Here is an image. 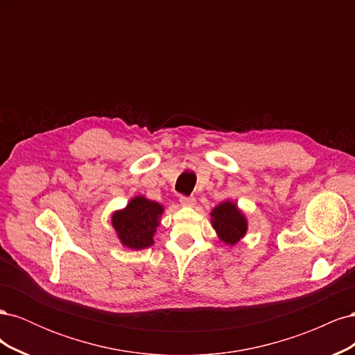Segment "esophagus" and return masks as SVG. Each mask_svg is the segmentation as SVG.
Masks as SVG:
<instances>
[{
    "instance_id": "esophagus-1",
    "label": "esophagus",
    "mask_w": 355,
    "mask_h": 355,
    "mask_svg": "<svg viewBox=\"0 0 355 355\" xmlns=\"http://www.w3.org/2000/svg\"><path fill=\"white\" fill-rule=\"evenodd\" d=\"M179 202H180V206H184V207H194L196 206V198H192V197H180Z\"/></svg>"
}]
</instances>
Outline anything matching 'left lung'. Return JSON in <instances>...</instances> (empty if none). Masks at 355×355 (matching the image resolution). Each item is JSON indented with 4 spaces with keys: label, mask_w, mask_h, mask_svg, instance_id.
<instances>
[{
    "label": "left lung",
    "mask_w": 355,
    "mask_h": 355,
    "mask_svg": "<svg viewBox=\"0 0 355 355\" xmlns=\"http://www.w3.org/2000/svg\"><path fill=\"white\" fill-rule=\"evenodd\" d=\"M211 227L220 241L228 245L237 244L247 232V218L241 209L231 200H225L210 211Z\"/></svg>",
    "instance_id": "1"
}]
</instances>
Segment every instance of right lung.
Returning <instances> with one entry per match:
<instances>
[{"mask_svg": "<svg viewBox=\"0 0 355 355\" xmlns=\"http://www.w3.org/2000/svg\"><path fill=\"white\" fill-rule=\"evenodd\" d=\"M164 207L159 202L136 196L121 210L111 216L112 227L120 243L130 250H144L154 245V235L159 227Z\"/></svg>", "mask_w": 355, "mask_h": 355, "instance_id": "obj_1", "label": "right lung"}]
</instances>
